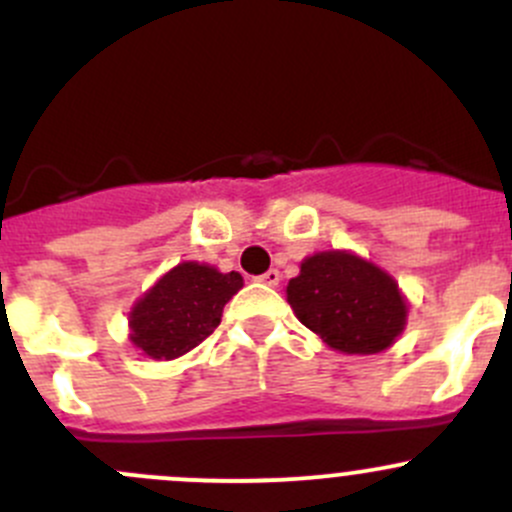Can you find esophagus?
Masks as SVG:
<instances>
[{"label":"esophagus","mask_w":512,"mask_h":512,"mask_svg":"<svg viewBox=\"0 0 512 512\" xmlns=\"http://www.w3.org/2000/svg\"><path fill=\"white\" fill-rule=\"evenodd\" d=\"M257 282H262V285H267V287H277V285H280V272L267 270L265 275L257 277Z\"/></svg>","instance_id":"34e87169"}]
</instances>
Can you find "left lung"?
I'll return each instance as SVG.
<instances>
[{"label":"left lung","mask_w":512,"mask_h":512,"mask_svg":"<svg viewBox=\"0 0 512 512\" xmlns=\"http://www.w3.org/2000/svg\"><path fill=\"white\" fill-rule=\"evenodd\" d=\"M287 302L304 327L342 354L384 352L409 319L399 282L349 250L304 257L299 275L287 285Z\"/></svg>","instance_id":"obj_1"}]
</instances>
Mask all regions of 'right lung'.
Listing matches in <instances>:
<instances>
[{"label": "right lung", "mask_w": 512, "mask_h": 512, "mask_svg": "<svg viewBox=\"0 0 512 512\" xmlns=\"http://www.w3.org/2000/svg\"><path fill=\"white\" fill-rule=\"evenodd\" d=\"M240 289V272H220L195 260L180 262L133 302L128 339L148 359H178L215 332L223 307Z\"/></svg>", "instance_id": "1"}]
</instances>
